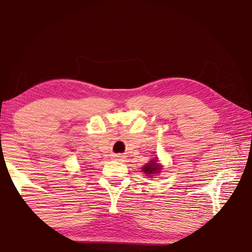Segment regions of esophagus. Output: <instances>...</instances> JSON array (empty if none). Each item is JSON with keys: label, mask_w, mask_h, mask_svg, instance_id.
Returning a JSON list of instances; mask_svg holds the SVG:
<instances>
[{"label": "esophagus", "mask_w": 252, "mask_h": 252, "mask_svg": "<svg viewBox=\"0 0 252 252\" xmlns=\"http://www.w3.org/2000/svg\"><path fill=\"white\" fill-rule=\"evenodd\" d=\"M117 158H118V160H121V158H122V156H117Z\"/></svg>", "instance_id": "34e87169"}]
</instances>
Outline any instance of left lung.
Here are the masks:
<instances>
[{
    "label": "left lung",
    "mask_w": 252,
    "mask_h": 252,
    "mask_svg": "<svg viewBox=\"0 0 252 252\" xmlns=\"http://www.w3.org/2000/svg\"><path fill=\"white\" fill-rule=\"evenodd\" d=\"M161 170H162V165H160L158 163V158L157 157L153 159V160H151V161H149L147 164L144 165L143 169H142L143 172L145 173L146 175H154L156 173H160V172H161Z\"/></svg>",
    "instance_id": "8db88e82"
}]
</instances>
